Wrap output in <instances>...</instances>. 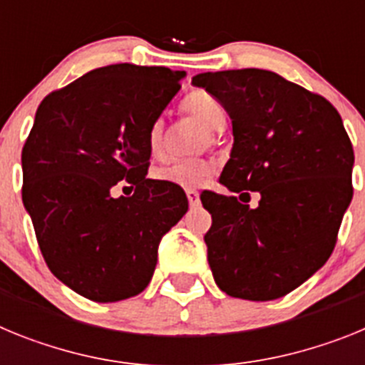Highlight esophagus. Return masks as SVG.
<instances>
[{
	"label": "esophagus",
	"instance_id": "esophagus-1",
	"mask_svg": "<svg viewBox=\"0 0 365 365\" xmlns=\"http://www.w3.org/2000/svg\"><path fill=\"white\" fill-rule=\"evenodd\" d=\"M186 197H188V202L192 208H195V206L201 205V199H199V192H195V190H188L186 192Z\"/></svg>",
	"mask_w": 365,
	"mask_h": 365
}]
</instances>
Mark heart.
Here are the masks:
<instances>
[{"mask_svg": "<svg viewBox=\"0 0 365 365\" xmlns=\"http://www.w3.org/2000/svg\"><path fill=\"white\" fill-rule=\"evenodd\" d=\"M185 109L202 122L208 130H221L227 115L225 109L210 93L197 91L192 93L185 100ZM148 150L153 159H163L166 153V135H164V122L155 120L148 130ZM212 175V164L202 159H180L166 164L157 172L160 182L179 186V188H197Z\"/></svg>", "mask_w": 365, "mask_h": 365, "instance_id": "1", "label": "heart"}]
</instances>
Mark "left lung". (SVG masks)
Returning <instances> with one entry per match:
<instances>
[{"mask_svg":"<svg viewBox=\"0 0 365 365\" xmlns=\"http://www.w3.org/2000/svg\"><path fill=\"white\" fill-rule=\"evenodd\" d=\"M192 83L232 118L221 182L248 200L249 191L262 195L256 209L234 195L201 197L212 214L205 243L215 283L232 298H282L325 265L353 199L344 122L329 100L272 71L201 73Z\"/></svg>","mask_w":365,"mask_h":365,"instance_id":"obj_1","label":"left lung"}]
</instances>
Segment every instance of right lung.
<instances>
[{
    "label": "right lung",
    "mask_w": 365,
    "mask_h": 365,
    "mask_svg": "<svg viewBox=\"0 0 365 365\" xmlns=\"http://www.w3.org/2000/svg\"><path fill=\"white\" fill-rule=\"evenodd\" d=\"M185 74L98 67L38 108L21 151V199L51 272L83 298L109 303L140 294L163 235L188 210L179 186L146 179L148 130ZM120 180L133 196L112 197Z\"/></svg>",
    "instance_id": "right-lung-1"
}]
</instances>
